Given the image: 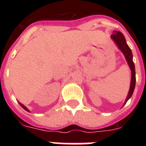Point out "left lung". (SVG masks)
Wrapping results in <instances>:
<instances>
[{
  "mask_svg": "<svg viewBox=\"0 0 146 146\" xmlns=\"http://www.w3.org/2000/svg\"><path fill=\"white\" fill-rule=\"evenodd\" d=\"M111 39L117 44V46L124 55L127 64L129 65V69L131 70V81H130V86H129V92L127 95V97L125 100L124 104L127 103L128 100L131 98L132 95L133 93L135 86H136V71H135V65L133 61V54H132L131 49L129 48L128 44H127L124 35L122 33L118 31H113V33L111 35ZM123 104V105H124Z\"/></svg>",
  "mask_w": 146,
  "mask_h": 146,
  "instance_id": "left-lung-1",
  "label": "left lung"
}]
</instances>
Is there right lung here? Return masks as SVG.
<instances>
[{
	"mask_svg": "<svg viewBox=\"0 0 146 146\" xmlns=\"http://www.w3.org/2000/svg\"><path fill=\"white\" fill-rule=\"evenodd\" d=\"M19 105H20V106H21L22 108H23L24 109V110H26V111H28V112H30V111H29V109L27 108H26V107L25 106V105H23V104H22V103H20V102H19Z\"/></svg>",
	"mask_w": 146,
	"mask_h": 146,
	"instance_id": "obj_1",
	"label": "right lung"
}]
</instances>
